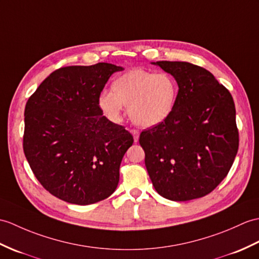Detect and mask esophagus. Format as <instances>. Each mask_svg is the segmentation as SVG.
Instances as JSON below:
<instances>
[{
	"mask_svg": "<svg viewBox=\"0 0 259 259\" xmlns=\"http://www.w3.org/2000/svg\"><path fill=\"white\" fill-rule=\"evenodd\" d=\"M130 132H131V135L134 136V140H135V142H138V140H139V134H140V132L138 131L137 129H131V130H130Z\"/></svg>",
	"mask_w": 259,
	"mask_h": 259,
	"instance_id": "1",
	"label": "esophagus"
}]
</instances>
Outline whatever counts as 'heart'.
Masks as SVG:
<instances>
[{
	"mask_svg": "<svg viewBox=\"0 0 259 259\" xmlns=\"http://www.w3.org/2000/svg\"><path fill=\"white\" fill-rule=\"evenodd\" d=\"M112 92H102L97 104L104 115L119 122L123 106L132 121L141 127H155L171 117L179 97V83L171 74L131 69L113 80Z\"/></svg>",
	"mask_w": 259,
	"mask_h": 259,
	"instance_id": "b5f03b06",
	"label": "heart"
}]
</instances>
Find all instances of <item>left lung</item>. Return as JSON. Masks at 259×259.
<instances>
[{
	"instance_id": "1",
	"label": "left lung",
	"mask_w": 259,
	"mask_h": 259,
	"mask_svg": "<svg viewBox=\"0 0 259 259\" xmlns=\"http://www.w3.org/2000/svg\"><path fill=\"white\" fill-rule=\"evenodd\" d=\"M179 83L165 122L144 130L140 146L155 191L167 200L205 196L233 165L238 150L236 110L231 93L205 68L186 62H157Z\"/></svg>"
}]
</instances>
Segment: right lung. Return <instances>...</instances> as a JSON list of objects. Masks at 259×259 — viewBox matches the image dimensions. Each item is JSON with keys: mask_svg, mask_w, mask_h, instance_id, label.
Instances as JSON below:
<instances>
[{"mask_svg": "<svg viewBox=\"0 0 259 259\" xmlns=\"http://www.w3.org/2000/svg\"><path fill=\"white\" fill-rule=\"evenodd\" d=\"M120 66L62 67L48 76L25 106L23 149L36 179L51 194L78 205L110 196L134 137L111 122L97 100Z\"/></svg>", "mask_w": 259, "mask_h": 259, "instance_id": "obj_1", "label": "right lung"}]
</instances>
